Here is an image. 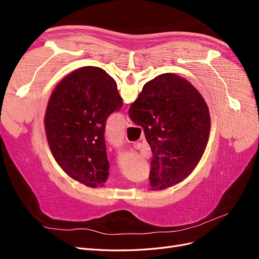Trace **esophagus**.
<instances>
[{
    "mask_svg": "<svg viewBox=\"0 0 259 259\" xmlns=\"http://www.w3.org/2000/svg\"><path fill=\"white\" fill-rule=\"evenodd\" d=\"M125 125H126L127 127H131V126H133V122L131 121V119L128 116H126V122H125Z\"/></svg>",
    "mask_w": 259,
    "mask_h": 259,
    "instance_id": "obj_1",
    "label": "esophagus"
}]
</instances>
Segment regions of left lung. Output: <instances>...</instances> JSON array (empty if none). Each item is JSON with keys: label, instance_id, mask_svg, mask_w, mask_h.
I'll return each instance as SVG.
<instances>
[{"label": "left lung", "instance_id": "8db88e82", "mask_svg": "<svg viewBox=\"0 0 259 259\" xmlns=\"http://www.w3.org/2000/svg\"><path fill=\"white\" fill-rule=\"evenodd\" d=\"M122 106L113 77L98 67L74 70L56 85L44 126L54 159L68 176L91 188L106 183V121Z\"/></svg>", "mask_w": 259, "mask_h": 259}]
</instances>
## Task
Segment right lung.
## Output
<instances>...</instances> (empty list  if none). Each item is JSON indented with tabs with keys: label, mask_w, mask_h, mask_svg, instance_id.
I'll list each match as a JSON object with an SVG mask.
<instances>
[{
	"label": "right lung",
	"mask_w": 259,
	"mask_h": 259,
	"mask_svg": "<svg viewBox=\"0 0 259 259\" xmlns=\"http://www.w3.org/2000/svg\"><path fill=\"white\" fill-rule=\"evenodd\" d=\"M152 151L150 186L163 190L182 183L197 167L209 138L210 116L194 86L174 73L147 82L130 107Z\"/></svg>",
	"instance_id": "obj_1"
}]
</instances>
